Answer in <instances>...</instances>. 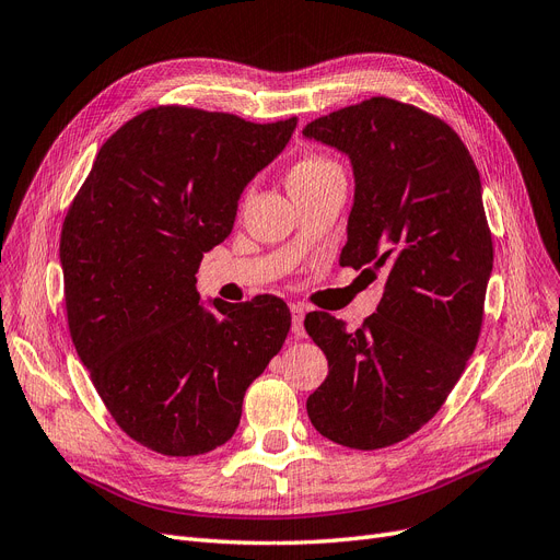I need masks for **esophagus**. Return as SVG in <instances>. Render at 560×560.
<instances>
[{
  "label": "esophagus",
  "mask_w": 560,
  "mask_h": 560,
  "mask_svg": "<svg viewBox=\"0 0 560 560\" xmlns=\"http://www.w3.org/2000/svg\"><path fill=\"white\" fill-rule=\"evenodd\" d=\"M291 314H293V332L298 337H304V314H306V306L302 302H293L291 304Z\"/></svg>",
  "instance_id": "34e87169"
}]
</instances>
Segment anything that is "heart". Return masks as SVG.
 Returning a JSON list of instances; mask_svg holds the SVG:
<instances>
[{
    "mask_svg": "<svg viewBox=\"0 0 560 560\" xmlns=\"http://www.w3.org/2000/svg\"><path fill=\"white\" fill-rule=\"evenodd\" d=\"M329 175H341L339 165L320 154H306L300 161L293 163V168L288 171V189H304V186H312Z\"/></svg>",
    "mask_w": 560,
    "mask_h": 560,
    "instance_id": "b5f03b06",
    "label": "heart"
}]
</instances>
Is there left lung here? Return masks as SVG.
Returning <instances> with one entry per match:
<instances>
[{
  "mask_svg": "<svg viewBox=\"0 0 560 560\" xmlns=\"http://www.w3.org/2000/svg\"><path fill=\"white\" fill-rule=\"evenodd\" d=\"M302 133L353 163L339 262L387 275L378 312L355 332L325 312L304 318L329 366L306 412L339 445L387 447L436 416L478 343L493 267L480 173L443 119L385 96Z\"/></svg>",
  "mask_w": 560,
  "mask_h": 560,
  "instance_id": "obj_1",
  "label": "left lung"
}]
</instances>
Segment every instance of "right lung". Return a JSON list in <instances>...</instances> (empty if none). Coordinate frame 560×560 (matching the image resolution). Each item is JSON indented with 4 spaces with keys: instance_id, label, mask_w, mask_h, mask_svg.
Wrapping results in <instances>:
<instances>
[{
    "instance_id": "add662e5",
    "label": "right lung",
    "mask_w": 560,
    "mask_h": 560,
    "mask_svg": "<svg viewBox=\"0 0 560 560\" xmlns=\"http://www.w3.org/2000/svg\"><path fill=\"white\" fill-rule=\"evenodd\" d=\"M298 117L254 124L231 113L156 106L103 142L61 225L59 260L80 362L129 439L165 457L231 441L244 392L291 329L275 295L207 312L202 254L233 231L244 186Z\"/></svg>"
}]
</instances>
